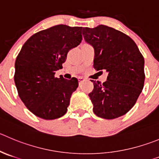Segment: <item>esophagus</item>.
<instances>
[{"mask_svg": "<svg viewBox=\"0 0 159 159\" xmlns=\"http://www.w3.org/2000/svg\"><path fill=\"white\" fill-rule=\"evenodd\" d=\"M78 80H79V82H80V84H81V83H83L84 81L86 80V79L83 76L78 77Z\"/></svg>", "mask_w": 159, "mask_h": 159, "instance_id": "obj_1", "label": "esophagus"}]
</instances>
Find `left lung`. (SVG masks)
I'll use <instances>...</instances> for the list:
<instances>
[{
  "instance_id": "obj_1",
  "label": "left lung",
  "mask_w": 159,
  "mask_h": 159,
  "mask_svg": "<svg viewBox=\"0 0 159 159\" xmlns=\"http://www.w3.org/2000/svg\"><path fill=\"white\" fill-rule=\"evenodd\" d=\"M83 35L94 50L93 67L108 72L107 80H91L89 97L98 117L113 119L135 105L144 83V59L135 42L125 33L107 25L83 28Z\"/></svg>"
}]
</instances>
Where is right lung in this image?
I'll return each instance as SVG.
<instances>
[{"label": "right lung", "instance_id": "obj_1", "mask_svg": "<svg viewBox=\"0 0 159 159\" xmlns=\"http://www.w3.org/2000/svg\"><path fill=\"white\" fill-rule=\"evenodd\" d=\"M82 27L57 25L35 33L24 43L16 60L15 84L19 96L41 119H58L67 111L78 80L54 77L69 50L82 41Z\"/></svg>", "mask_w": 159, "mask_h": 159}]
</instances>
